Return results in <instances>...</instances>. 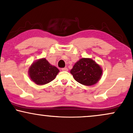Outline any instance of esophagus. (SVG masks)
<instances>
[{
	"label": "esophagus",
	"mask_w": 133,
	"mask_h": 133,
	"mask_svg": "<svg viewBox=\"0 0 133 133\" xmlns=\"http://www.w3.org/2000/svg\"><path fill=\"white\" fill-rule=\"evenodd\" d=\"M62 71H68V69L67 68H64L62 69Z\"/></svg>",
	"instance_id": "esophagus-1"
}]
</instances>
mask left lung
I'll return each instance as SVG.
<instances>
[{
  "label": "left lung",
  "instance_id": "obj_1",
  "mask_svg": "<svg viewBox=\"0 0 133 133\" xmlns=\"http://www.w3.org/2000/svg\"><path fill=\"white\" fill-rule=\"evenodd\" d=\"M101 68L89 58H82L73 66L71 73L77 82L85 86H92L99 80Z\"/></svg>",
  "mask_w": 133,
  "mask_h": 133
}]
</instances>
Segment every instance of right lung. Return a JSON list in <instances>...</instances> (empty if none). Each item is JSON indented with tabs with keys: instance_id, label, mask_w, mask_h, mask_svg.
I'll use <instances>...</instances> for the list:
<instances>
[{
	"instance_id": "add662e5",
	"label": "right lung",
	"mask_w": 133,
	"mask_h": 133,
	"mask_svg": "<svg viewBox=\"0 0 133 133\" xmlns=\"http://www.w3.org/2000/svg\"><path fill=\"white\" fill-rule=\"evenodd\" d=\"M59 70L50 64L45 59L34 62L30 67L29 74L32 81L38 85H43L54 80Z\"/></svg>"
}]
</instances>
